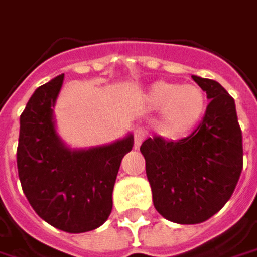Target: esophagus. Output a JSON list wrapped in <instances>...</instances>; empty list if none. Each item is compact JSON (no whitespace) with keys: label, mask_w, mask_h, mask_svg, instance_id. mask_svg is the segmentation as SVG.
Here are the masks:
<instances>
[{"label":"esophagus","mask_w":257,"mask_h":257,"mask_svg":"<svg viewBox=\"0 0 257 257\" xmlns=\"http://www.w3.org/2000/svg\"><path fill=\"white\" fill-rule=\"evenodd\" d=\"M145 137H147V131L144 128H137L134 131V148L135 150L140 148L142 141L145 140Z\"/></svg>","instance_id":"34e87169"}]
</instances>
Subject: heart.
<instances>
[{"instance_id":"heart-1","label":"heart","mask_w":257,"mask_h":257,"mask_svg":"<svg viewBox=\"0 0 257 257\" xmlns=\"http://www.w3.org/2000/svg\"><path fill=\"white\" fill-rule=\"evenodd\" d=\"M147 102L154 109H161L162 132L171 137L183 135L194 128L207 107L206 96L198 86H181L164 80L151 86Z\"/></svg>"}]
</instances>
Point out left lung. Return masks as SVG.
<instances>
[{
    "mask_svg": "<svg viewBox=\"0 0 257 257\" xmlns=\"http://www.w3.org/2000/svg\"><path fill=\"white\" fill-rule=\"evenodd\" d=\"M210 103L200 125L183 140L142 142L157 211L178 224L214 216L233 194L243 168V142L234 99L221 84L193 76Z\"/></svg>",
    "mask_w": 257,
    "mask_h": 257,
    "instance_id": "left-lung-1",
    "label": "left lung"
}]
</instances>
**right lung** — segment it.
<instances>
[{
	"mask_svg": "<svg viewBox=\"0 0 257 257\" xmlns=\"http://www.w3.org/2000/svg\"><path fill=\"white\" fill-rule=\"evenodd\" d=\"M64 74L40 86L20 116L18 177L28 203L44 221L67 233L102 226L112 211V191L134 137L89 150H70L59 138L53 107Z\"/></svg>",
	"mask_w": 257,
	"mask_h": 257,
	"instance_id": "right-lung-1",
	"label": "right lung"
}]
</instances>
